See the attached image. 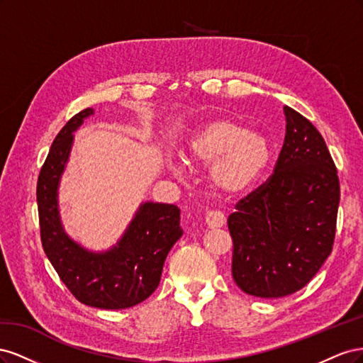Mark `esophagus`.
Instances as JSON below:
<instances>
[{"instance_id":"1","label":"esophagus","mask_w":363,"mask_h":363,"mask_svg":"<svg viewBox=\"0 0 363 363\" xmlns=\"http://www.w3.org/2000/svg\"><path fill=\"white\" fill-rule=\"evenodd\" d=\"M206 224L211 228H219L225 224V216L221 212L211 211L206 213Z\"/></svg>"}]
</instances>
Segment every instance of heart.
Wrapping results in <instances>:
<instances>
[{"mask_svg":"<svg viewBox=\"0 0 363 363\" xmlns=\"http://www.w3.org/2000/svg\"><path fill=\"white\" fill-rule=\"evenodd\" d=\"M188 162L211 167V182L223 195L248 192L265 175L272 162V145L260 133L232 119H213L194 130L186 142ZM174 174H182L183 162H171Z\"/></svg>","mask_w":363,"mask_h":363,"instance_id":"1","label":"heart"}]
</instances>
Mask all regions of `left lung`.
I'll return each instance as SVG.
<instances>
[{
    "label": "left lung",
    "mask_w": 363,
    "mask_h": 363,
    "mask_svg": "<svg viewBox=\"0 0 363 363\" xmlns=\"http://www.w3.org/2000/svg\"><path fill=\"white\" fill-rule=\"evenodd\" d=\"M286 135L267 183L228 216L232 276L245 294L280 298L304 288L330 256L339 179L325 142L309 119L284 106Z\"/></svg>",
    "instance_id": "8db88e82"
}]
</instances>
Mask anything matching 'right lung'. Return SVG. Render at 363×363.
I'll return each instance as SVG.
<instances>
[{
	"instance_id": "1",
	"label": "right lung",
	"mask_w": 363,
	"mask_h": 363,
	"mask_svg": "<svg viewBox=\"0 0 363 363\" xmlns=\"http://www.w3.org/2000/svg\"><path fill=\"white\" fill-rule=\"evenodd\" d=\"M94 108L72 116L54 139L38 179L42 247L62 281L80 303L98 309H127L147 300L160 283L164 259L182 238L180 208L142 203L124 235L106 251L82 247L65 232L59 212V184L80 128Z\"/></svg>"
}]
</instances>
